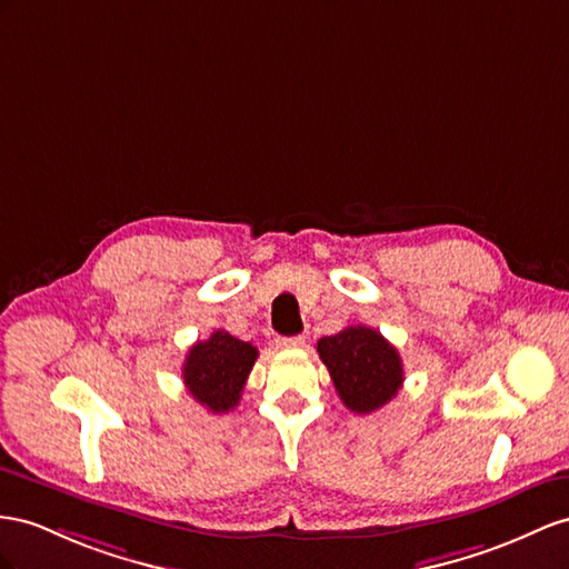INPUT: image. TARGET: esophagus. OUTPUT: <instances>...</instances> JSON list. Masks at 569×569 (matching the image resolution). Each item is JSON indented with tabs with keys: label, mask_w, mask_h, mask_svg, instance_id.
<instances>
[{
	"label": "esophagus",
	"mask_w": 569,
	"mask_h": 569,
	"mask_svg": "<svg viewBox=\"0 0 569 569\" xmlns=\"http://www.w3.org/2000/svg\"><path fill=\"white\" fill-rule=\"evenodd\" d=\"M279 346H283V348H300V346H305V337H302V333H298V337H283V339H279Z\"/></svg>",
	"instance_id": "34e87169"
}]
</instances>
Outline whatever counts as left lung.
<instances>
[{
  "mask_svg": "<svg viewBox=\"0 0 569 569\" xmlns=\"http://www.w3.org/2000/svg\"><path fill=\"white\" fill-rule=\"evenodd\" d=\"M346 409L372 413L397 397L403 385V362L395 346L370 327H346L317 341Z\"/></svg>",
  "mask_w": 569,
  "mask_h": 569,
  "instance_id": "left-lung-1",
  "label": "left lung"
}]
</instances>
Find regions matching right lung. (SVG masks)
<instances>
[{
    "instance_id": "obj_1",
    "label": "right lung",
    "mask_w": 569,
    "mask_h": 569,
    "mask_svg": "<svg viewBox=\"0 0 569 569\" xmlns=\"http://www.w3.org/2000/svg\"><path fill=\"white\" fill-rule=\"evenodd\" d=\"M259 351L247 341L218 329L197 341L184 358V387L211 413H228L238 406Z\"/></svg>"
}]
</instances>
